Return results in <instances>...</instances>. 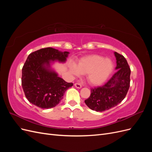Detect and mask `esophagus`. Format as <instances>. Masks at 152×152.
Instances as JSON below:
<instances>
[{
    "label": "esophagus",
    "instance_id": "1",
    "mask_svg": "<svg viewBox=\"0 0 152 152\" xmlns=\"http://www.w3.org/2000/svg\"><path fill=\"white\" fill-rule=\"evenodd\" d=\"M74 86H75V87H76V88H77V89H80L81 87H82V86L80 84H78V83L75 84Z\"/></svg>",
    "mask_w": 152,
    "mask_h": 152
}]
</instances>
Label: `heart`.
Returning <instances> with one entry per match:
<instances>
[{"label":"heart","instance_id":"heart-1","mask_svg":"<svg viewBox=\"0 0 152 152\" xmlns=\"http://www.w3.org/2000/svg\"><path fill=\"white\" fill-rule=\"evenodd\" d=\"M68 68L75 76L86 74L87 80L91 85L99 86L111 75L114 63L111 59L93 54L82 58L77 65L74 63H69Z\"/></svg>","mask_w":152,"mask_h":152}]
</instances>
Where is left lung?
<instances>
[{
    "instance_id": "left-lung-1",
    "label": "left lung",
    "mask_w": 152,
    "mask_h": 152,
    "mask_svg": "<svg viewBox=\"0 0 152 152\" xmlns=\"http://www.w3.org/2000/svg\"><path fill=\"white\" fill-rule=\"evenodd\" d=\"M116 58V73L107 83L91 89V95L85 100L90 109L103 112L115 107L126 97L130 85L131 70L122 55L114 52Z\"/></svg>"
}]
</instances>
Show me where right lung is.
<instances>
[{
    "mask_svg": "<svg viewBox=\"0 0 152 152\" xmlns=\"http://www.w3.org/2000/svg\"><path fill=\"white\" fill-rule=\"evenodd\" d=\"M69 52L47 48L28 55L22 68L21 83L26 98L43 109L55 107L65 91L73 86L58 76L52 67L54 62L65 63Z\"/></svg>",
    "mask_w": 152,
    "mask_h": 152,
    "instance_id": "right-lung-1",
    "label": "right lung"
}]
</instances>
